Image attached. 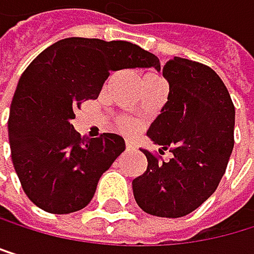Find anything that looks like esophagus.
I'll return each instance as SVG.
<instances>
[{"instance_id":"esophagus-1","label":"esophagus","mask_w":254,"mask_h":254,"mask_svg":"<svg viewBox=\"0 0 254 254\" xmlns=\"http://www.w3.org/2000/svg\"><path fill=\"white\" fill-rule=\"evenodd\" d=\"M125 143H126V149H128V151L129 149H134V141L132 140H126Z\"/></svg>"}]
</instances>
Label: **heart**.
<instances>
[{"label":"heart","instance_id":"heart-1","mask_svg":"<svg viewBox=\"0 0 254 254\" xmlns=\"http://www.w3.org/2000/svg\"><path fill=\"white\" fill-rule=\"evenodd\" d=\"M155 79H161V77H158L157 74H152V73L146 74V76L143 77V80H155ZM117 126H119V128H120L122 131H125V132H134V131L137 129V123H135V120H132V119H126V117L119 119V120H117Z\"/></svg>","mask_w":254,"mask_h":254}]
</instances>
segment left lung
I'll use <instances>...</instances> for the list:
<instances>
[{"instance_id": "left-lung-1", "label": "left lung", "mask_w": 254, "mask_h": 254, "mask_svg": "<svg viewBox=\"0 0 254 254\" xmlns=\"http://www.w3.org/2000/svg\"><path fill=\"white\" fill-rule=\"evenodd\" d=\"M163 76L169 82L168 102L148 137L172 157L164 161L141 149L148 169L132 181V190L146 213L180 218L198 209L226 174L235 144V106L207 65L174 58L163 66Z\"/></svg>"}]
</instances>
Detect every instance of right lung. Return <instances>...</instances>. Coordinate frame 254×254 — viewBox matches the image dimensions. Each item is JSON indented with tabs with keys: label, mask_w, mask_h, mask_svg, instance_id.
Instances as JSON below:
<instances>
[{
	"label": "right lung",
	"mask_w": 254,
	"mask_h": 254,
	"mask_svg": "<svg viewBox=\"0 0 254 254\" xmlns=\"http://www.w3.org/2000/svg\"><path fill=\"white\" fill-rule=\"evenodd\" d=\"M151 66L158 70L160 59L135 44L66 38L25 68L10 105L8 141L21 186L39 209L65 215L88 206L125 140L110 132L82 137L71 125L74 111L99 97L110 71Z\"/></svg>",
	"instance_id": "right-lung-1"
}]
</instances>
